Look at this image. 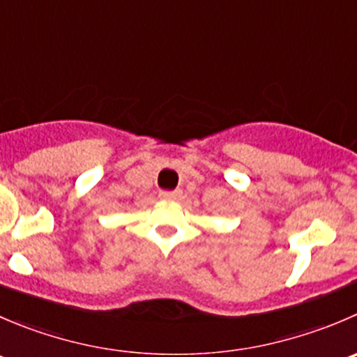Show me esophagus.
Wrapping results in <instances>:
<instances>
[{"instance_id":"esophagus-1","label":"esophagus","mask_w":357,"mask_h":357,"mask_svg":"<svg viewBox=\"0 0 357 357\" xmlns=\"http://www.w3.org/2000/svg\"><path fill=\"white\" fill-rule=\"evenodd\" d=\"M179 195H181V192H179V190H164V192H160V197L165 200H174V199H178Z\"/></svg>"}]
</instances>
